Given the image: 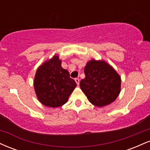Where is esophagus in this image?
Listing matches in <instances>:
<instances>
[{"mask_svg":"<svg viewBox=\"0 0 150 150\" xmlns=\"http://www.w3.org/2000/svg\"><path fill=\"white\" fill-rule=\"evenodd\" d=\"M75 82H76L77 85H79V84H80V79H79V78H75Z\"/></svg>","mask_w":150,"mask_h":150,"instance_id":"esophagus-1","label":"esophagus"}]
</instances>
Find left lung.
<instances>
[{
    "label": "left lung",
    "instance_id": "left-lung-1",
    "mask_svg": "<svg viewBox=\"0 0 150 150\" xmlns=\"http://www.w3.org/2000/svg\"><path fill=\"white\" fill-rule=\"evenodd\" d=\"M85 77L80 86L88 100L94 106L102 107L110 104L120 92V75L104 61L92 59L84 69Z\"/></svg>",
    "mask_w": 150,
    "mask_h": 150
}]
</instances>
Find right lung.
Masks as SVG:
<instances>
[{
	"label": "right lung",
	"instance_id": "right-lung-1",
	"mask_svg": "<svg viewBox=\"0 0 150 150\" xmlns=\"http://www.w3.org/2000/svg\"><path fill=\"white\" fill-rule=\"evenodd\" d=\"M69 72L61 67V61L55 55L38 68L34 87L39 101L49 107H59L68 101L76 87Z\"/></svg>",
	"mask_w": 150,
	"mask_h": 150
}]
</instances>
